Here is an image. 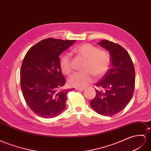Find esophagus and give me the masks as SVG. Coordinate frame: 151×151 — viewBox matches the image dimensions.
I'll return each instance as SVG.
<instances>
[{
    "mask_svg": "<svg viewBox=\"0 0 151 151\" xmlns=\"http://www.w3.org/2000/svg\"><path fill=\"white\" fill-rule=\"evenodd\" d=\"M85 89L84 88H80V87H76V88H75V90L76 91H83V90Z\"/></svg>",
    "mask_w": 151,
    "mask_h": 151,
    "instance_id": "esophagus-1",
    "label": "esophagus"
}]
</instances>
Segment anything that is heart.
<instances>
[{
	"label": "heart",
	"mask_w": 151,
	"mask_h": 151,
	"mask_svg": "<svg viewBox=\"0 0 151 151\" xmlns=\"http://www.w3.org/2000/svg\"><path fill=\"white\" fill-rule=\"evenodd\" d=\"M77 56L86 59L83 69L84 71L73 74L68 80L71 87H84L93 82L94 75L96 78L105 75L110 66L111 60L109 53L90 43H83L73 50ZM60 68L64 75H70L73 71L72 60L69 54L64 53L60 57Z\"/></svg>",
	"instance_id": "1"
}]
</instances>
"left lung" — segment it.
I'll return each mask as SVG.
<instances>
[{
  "label": "left lung",
  "instance_id": "left-lung-1",
  "mask_svg": "<svg viewBox=\"0 0 151 151\" xmlns=\"http://www.w3.org/2000/svg\"><path fill=\"white\" fill-rule=\"evenodd\" d=\"M99 45L109 51L111 68L95 84L96 94L90 104L98 114L110 117L124 109L133 97L134 68L129 54L121 45L109 40Z\"/></svg>",
  "mask_w": 151,
  "mask_h": 151
}]
</instances>
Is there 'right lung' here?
<instances>
[{
  "mask_svg": "<svg viewBox=\"0 0 151 151\" xmlns=\"http://www.w3.org/2000/svg\"><path fill=\"white\" fill-rule=\"evenodd\" d=\"M75 42L45 39L32 46L23 60L22 94L30 110L38 116L53 118L65 109L69 90L63 88L65 79L60 68L59 55Z\"/></svg>",
  "mask_w": 151,
  "mask_h": 151,
  "instance_id": "1",
  "label": "right lung"
}]
</instances>
